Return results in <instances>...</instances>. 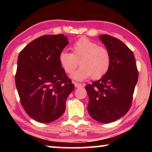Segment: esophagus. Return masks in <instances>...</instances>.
Wrapping results in <instances>:
<instances>
[{"mask_svg": "<svg viewBox=\"0 0 152 152\" xmlns=\"http://www.w3.org/2000/svg\"><path fill=\"white\" fill-rule=\"evenodd\" d=\"M74 86H75L76 88H80V87L83 86V85H82V84H80V83H78V82H75V83H74Z\"/></svg>", "mask_w": 152, "mask_h": 152, "instance_id": "obj_1", "label": "esophagus"}]
</instances>
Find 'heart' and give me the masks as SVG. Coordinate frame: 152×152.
I'll list each match as a JSON object with an SVG mask.
<instances>
[{"label": "heart", "mask_w": 152, "mask_h": 152, "mask_svg": "<svg viewBox=\"0 0 152 152\" xmlns=\"http://www.w3.org/2000/svg\"><path fill=\"white\" fill-rule=\"evenodd\" d=\"M72 53L65 50L59 54L58 60L61 66L67 74H72L78 66L81 67L72 78L82 81L92 76V79H99L109 71L110 66L109 51L96 43L86 37H82L72 46Z\"/></svg>", "instance_id": "1"}]
</instances>
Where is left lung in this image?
<instances>
[{"label": "left lung", "mask_w": 152, "mask_h": 152, "mask_svg": "<svg viewBox=\"0 0 152 152\" xmlns=\"http://www.w3.org/2000/svg\"><path fill=\"white\" fill-rule=\"evenodd\" d=\"M110 55L109 71L101 79L86 86L88 111L97 121L108 123L128 112L138 80L132 51L121 41L109 35H99Z\"/></svg>", "instance_id": "1"}]
</instances>
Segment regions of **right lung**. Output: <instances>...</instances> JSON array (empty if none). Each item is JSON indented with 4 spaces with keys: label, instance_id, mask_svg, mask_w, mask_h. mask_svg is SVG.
<instances>
[{
    "label": "right lung",
    "instance_id": "right-lung-1",
    "mask_svg": "<svg viewBox=\"0 0 152 152\" xmlns=\"http://www.w3.org/2000/svg\"><path fill=\"white\" fill-rule=\"evenodd\" d=\"M68 43L62 34L45 35L30 42L18 57L15 84L20 103L38 122L50 123L60 117L74 88L58 60Z\"/></svg>",
    "mask_w": 152,
    "mask_h": 152
}]
</instances>
